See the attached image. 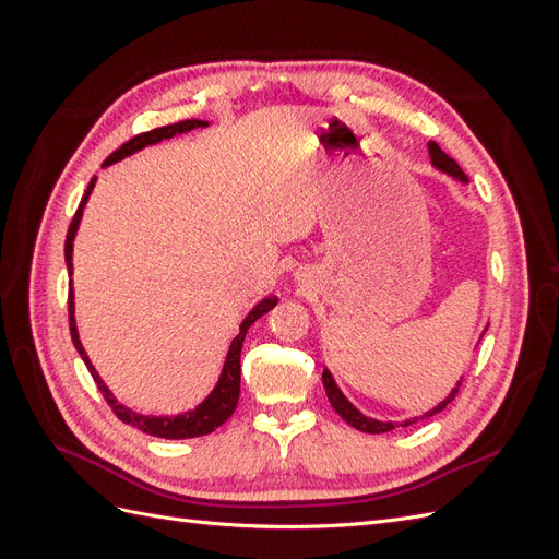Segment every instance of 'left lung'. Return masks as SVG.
<instances>
[{
    "label": "left lung",
    "instance_id": "left-lung-1",
    "mask_svg": "<svg viewBox=\"0 0 559 559\" xmlns=\"http://www.w3.org/2000/svg\"><path fill=\"white\" fill-rule=\"evenodd\" d=\"M429 156H431V163H433V167H438V170L441 173H448L450 177H454V179H460V181H464V183H468V179H466V175L462 173V167L456 165L445 151L438 146L436 142H429ZM321 380H324V389H326V396H329V401H331V405H333V411L341 415L349 427H354V429H359V431H364V433H384V431H392L396 425L394 421H380V419H373V417H366V415H361L357 408H354V405L345 399V394L341 392V389H337V384H335V380H333V376L329 373V370H324V373H321ZM460 384L462 382H456V386L452 389L450 392V396L445 399V401H441L436 405L433 411H429V413H425V417H431V415H436V413H441L445 405L456 396V392H460ZM413 421H417V417H413V419H405L401 427H408V425H413Z\"/></svg>",
    "mask_w": 559,
    "mask_h": 559
}]
</instances>
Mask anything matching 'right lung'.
<instances>
[{"label":"right lung","instance_id":"add662e5","mask_svg":"<svg viewBox=\"0 0 559 559\" xmlns=\"http://www.w3.org/2000/svg\"><path fill=\"white\" fill-rule=\"evenodd\" d=\"M207 121H198V118H189V121H181V123H173V126H165V128H156V130H148V132H142L138 134V138H132L130 142H126L121 148H116L114 154L103 163V167L116 163V160H123L126 156H132L134 151H140L148 144H158L163 140H170L175 138V134H181V132H189L193 128H205ZM95 179H91L86 193H83L81 198V205L72 218L70 224V230H67V240H64V263H67V273L72 275V249H74V238H76V230H79V224H81V216H83V207H86L88 202V195L93 193L95 189ZM70 333H72V341H74V347L76 352L81 354V359L86 361L91 376L97 384L99 392H103V396L107 399V403L111 405L114 415L126 421V425L130 427H138L140 431L148 433V436H158V438H170V441H179V438H195V436H205V433H212L214 429H218L224 425V421L235 413V405H238V399H240V352H242V343H245V335L249 331V326L257 321L259 317H263L267 310H273L277 306V298L270 296V298H263L257 308H253L245 321L240 324V333L233 337L230 343V349H228V357H226V364H224V370H222V378H218L216 386L212 389V394L202 401L200 405H195L193 411H186V413H179V415H173V417H156V415H142V413H134L130 408H126L123 403H118L116 396L109 392V386L105 384V380L97 376V370L93 368L91 359L86 349H83L81 341H79V331H76V319H74V292L70 286Z\"/></svg>","mask_w":559,"mask_h":559}]
</instances>
